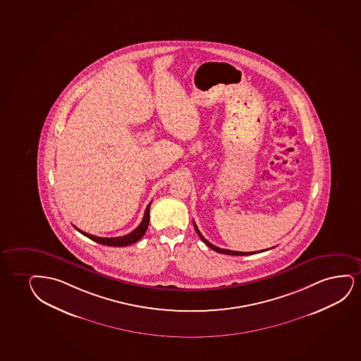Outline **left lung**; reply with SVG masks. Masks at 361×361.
<instances>
[{
	"instance_id": "left-lung-1",
	"label": "left lung",
	"mask_w": 361,
	"mask_h": 361,
	"mask_svg": "<svg viewBox=\"0 0 361 361\" xmlns=\"http://www.w3.org/2000/svg\"><path fill=\"white\" fill-rule=\"evenodd\" d=\"M194 227H195V231H197V235L200 237L201 240L205 243L207 247L212 249V250L217 251L219 254H226V255H235V256H245V255H252V254H257V252H260V251H251V252H242V251H233V250H227V249H221V247H216L214 244H211L207 239L202 237V234H201L200 231L197 229V224H194ZM269 250V249H267Z\"/></svg>"
}]
</instances>
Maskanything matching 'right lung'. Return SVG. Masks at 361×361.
Here are the masks:
<instances>
[{"mask_svg":"<svg viewBox=\"0 0 361 361\" xmlns=\"http://www.w3.org/2000/svg\"><path fill=\"white\" fill-rule=\"evenodd\" d=\"M150 204L146 206L145 214L142 217V224L137 226V228L134 229L133 232L129 233L127 235L123 237H116V238H101L89 234V233L82 232L80 229L77 228L78 232L82 233L85 237L92 239L94 242L100 243L102 245H109V247H127L133 243H137L139 239H142V235L145 234L146 229L149 227V222H150Z\"/></svg>","mask_w":361,"mask_h":361,"instance_id":"right-lung-1","label":"right lung"}]
</instances>
